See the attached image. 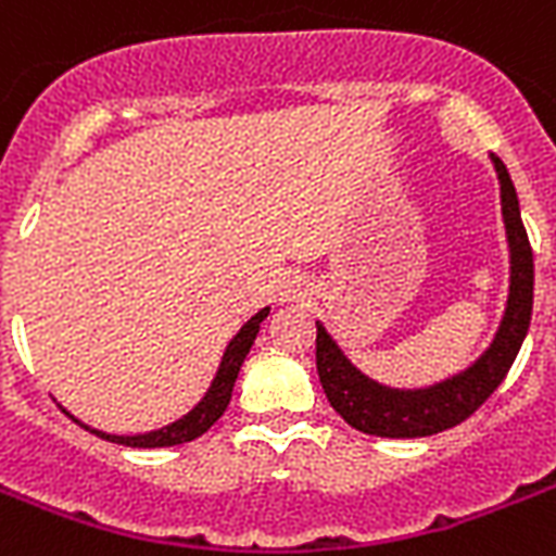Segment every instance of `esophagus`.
Masks as SVG:
<instances>
[{"label":"esophagus","instance_id":"obj_1","mask_svg":"<svg viewBox=\"0 0 556 556\" xmlns=\"http://www.w3.org/2000/svg\"><path fill=\"white\" fill-rule=\"evenodd\" d=\"M309 295V283L301 275H290L287 287H283V301H304Z\"/></svg>","mask_w":556,"mask_h":556}]
</instances>
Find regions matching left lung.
<instances>
[{
	"label": "left lung",
	"instance_id": "8db88e82",
	"mask_svg": "<svg viewBox=\"0 0 556 556\" xmlns=\"http://www.w3.org/2000/svg\"><path fill=\"white\" fill-rule=\"evenodd\" d=\"M496 177H500V198H503V220L510 250V287L505 315L500 321L494 341L468 370L456 372L451 379L439 381L433 388L396 390L384 388L379 381L367 379L362 370H355L350 358L324 330V324L315 321V367L321 388L330 399L332 410L348 421L350 428L370 433V437L388 439H416L433 437L442 430L465 421L470 413H477L485 399L494 393L508 376L510 364L517 358L522 341H526L528 324H531V306H534V252L528 243V232L519 217L517 189L510 184L505 163L494 157Z\"/></svg>",
	"mask_w": 556,
	"mask_h": 556
}]
</instances>
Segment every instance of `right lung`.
Instances as JSON below:
<instances>
[{
	"label": "right lung",
	"instance_id": "1",
	"mask_svg": "<svg viewBox=\"0 0 556 556\" xmlns=\"http://www.w3.org/2000/svg\"><path fill=\"white\" fill-rule=\"evenodd\" d=\"M266 315H269V306H264L261 313H255L250 321L243 324L238 336H235L229 344H226V353L220 358V367H217V376L212 379L208 384L206 396L201 402L194 404L192 410L186 413L184 419L172 421L166 428L152 430V433H137V437H114V433H102V430L88 428L83 425L86 430L97 433L100 439H109V442H117V445H126V447H172V445H184V442H192V439L203 437L212 425H215L220 416H224L226 404L232 399V388H235V379H238V370H241L243 358L250 353L252 341H255L257 330H261V321H264Z\"/></svg>",
	"mask_w": 556,
	"mask_h": 556
}]
</instances>
